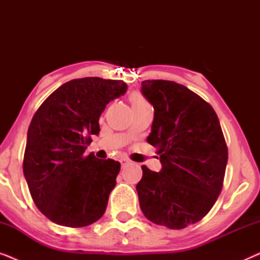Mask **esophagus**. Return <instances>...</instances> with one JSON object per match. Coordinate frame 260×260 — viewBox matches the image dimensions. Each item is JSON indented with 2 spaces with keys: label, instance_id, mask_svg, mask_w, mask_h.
<instances>
[{
  "label": "esophagus",
  "instance_id": "esophagus-1",
  "mask_svg": "<svg viewBox=\"0 0 260 260\" xmlns=\"http://www.w3.org/2000/svg\"><path fill=\"white\" fill-rule=\"evenodd\" d=\"M130 161H129V159H126V158H122V159H120V165H122V167H124V166H126L127 165V163H129Z\"/></svg>",
  "mask_w": 260,
  "mask_h": 260
}]
</instances>
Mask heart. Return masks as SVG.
<instances>
[{"label": "heart", "mask_w": 260, "mask_h": 260, "mask_svg": "<svg viewBox=\"0 0 260 260\" xmlns=\"http://www.w3.org/2000/svg\"><path fill=\"white\" fill-rule=\"evenodd\" d=\"M131 101V105L133 106H141V105H148L149 103L147 102V99H145L143 95L138 94V93H134L131 95L130 98Z\"/></svg>", "instance_id": "obj_1"}]
</instances>
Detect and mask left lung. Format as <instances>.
I'll return each mask as SVG.
<instances>
[{"instance_id": "left-lung-1", "label": "left lung", "mask_w": 260, "mask_h": 260, "mask_svg": "<svg viewBox=\"0 0 260 260\" xmlns=\"http://www.w3.org/2000/svg\"><path fill=\"white\" fill-rule=\"evenodd\" d=\"M142 93L155 110L147 142L157 148L162 169L142 166L136 186L141 209L154 223L184 229L200 221L221 191L225 137L212 106L183 85L144 80Z\"/></svg>"}]
</instances>
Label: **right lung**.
<instances>
[{"label":"right lung","instance_id":"right-lung-1","mask_svg":"<svg viewBox=\"0 0 260 260\" xmlns=\"http://www.w3.org/2000/svg\"><path fill=\"white\" fill-rule=\"evenodd\" d=\"M123 80L87 77L61 85L42 103L27 134L23 174L34 204L54 223L84 227L101 219L120 163L84 152Z\"/></svg>","mask_w":260,"mask_h":260}]
</instances>
